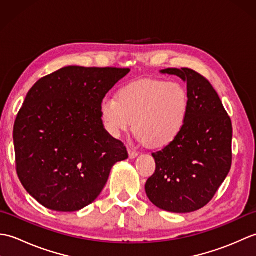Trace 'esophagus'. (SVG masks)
<instances>
[{
  "label": "esophagus",
  "mask_w": 256,
  "mask_h": 256,
  "mask_svg": "<svg viewBox=\"0 0 256 256\" xmlns=\"http://www.w3.org/2000/svg\"><path fill=\"white\" fill-rule=\"evenodd\" d=\"M128 156H130V158H135V157H136V156L138 155V152H136V150H132V148H128Z\"/></svg>",
  "instance_id": "obj_1"
}]
</instances>
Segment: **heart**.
<instances>
[{
    "label": "heart",
    "mask_w": 256,
    "mask_h": 256,
    "mask_svg": "<svg viewBox=\"0 0 256 256\" xmlns=\"http://www.w3.org/2000/svg\"><path fill=\"white\" fill-rule=\"evenodd\" d=\"M188 111L187 90L156 79L134 81L124 86L118 98L106 96L100 103L102 123L112 136L118 138L133 124L136 136L155 148H165L180 135Z\"/></svg>",
    "instance_id": "heart-1"
}]
</instances>
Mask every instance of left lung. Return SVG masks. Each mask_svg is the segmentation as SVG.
I'll return each instance as SVG.
<instances>
[{"instance_id": "left-lung-1", "label": "left lung", "mask_w": 256, "mask_h": 256, "mask_svg": "<svg viewBox=\"0 0 256 256\" xmlns=\"http://www.w3.org/2000/svg\"><path fill=\"white\" fill-rule=\"evenodd\" d=\"M187 82L189 111L180 135L153 153L155 172L145 184L160 209L187 214L214 197L232 164V123L208 79L189 68H167Z\"/></svg>"}]
</instances>
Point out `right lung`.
I'll list each match as a JSON object with an SVG mask.
<instances>
[{
  "mask_svg": "<svg viewBox=\"0 0 256 256\" xmlns=\"http://www.w3.org/2000/svg\"><path fill=\"white\" fill-rule=\"evenodd\" d=\"M128 68L69 66L32 86L13 130L16 172L47 209L72 212L92 204L111 168L128 157L106 132L100 103Z\"/></svg>",
  "mask_w": 256,
  "mask_h": 256,
  "instance_id": "add662e5",
  "label": "right lung"
}]
</instances>
